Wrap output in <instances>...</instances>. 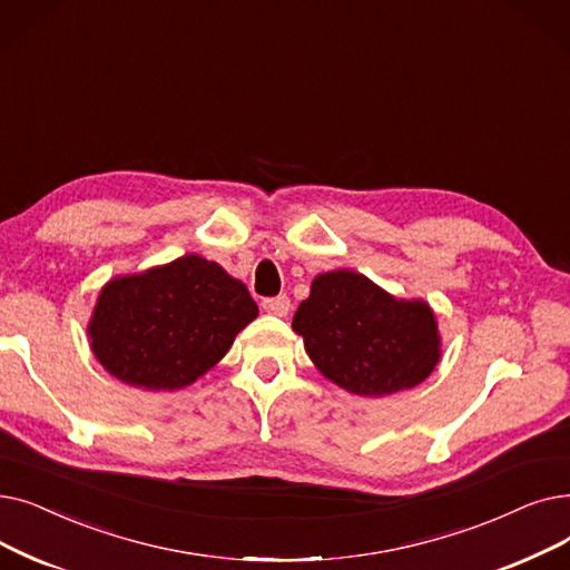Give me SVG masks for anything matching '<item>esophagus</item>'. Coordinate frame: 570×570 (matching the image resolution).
I'll use <instances>...</instances> for the list:
<instances>
[{
    "label": "esophagus",
    "mask_w": 570,
    "mask_h": 570,
    "mask_svg": "<svg viewBox=\"0 0 570 570\" xmlns=\"http://www.w3.org/2000/svg\"><path fill=\"white\" fill-rule=\"evenodd\" d=\"M263 312L272 316H286L291 312V301L286 295H277V298H265L263 301Z\"/></svg>",
    "instance_id": "1"
}]
</instances>
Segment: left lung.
Returning a JSON list of instances; mask_svg holds the SVG:
<instances>
[{
	"label": "left lung",
	"mask_w": 570,
	"mask_h": 570,
	"mask_svg": "<svg viewBox=\"0 0 570 570\" xmlns=\"http://www.w3.org/2000/svg\"><path fill=\"white\" fill-rule=\"evenodd\" d=\"M293 331L318 373L356 395H389L422 384L440 361L429 303L399 301L354 269L314 277Z\"/></svg>",
	"instance_id": "1"
}]
</instances>
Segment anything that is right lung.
<instances>
[{
	"label": "right lung",
	"mask_w": 570,
	"mask_h": 570,
	"mask_svg": "<svg viewBox=\"0 0 570 570\" xmlns=\"http://www.w3.org/2000/svg\"><path fill=\"white\" fill-rule=\"evenodd\" d=\"M258 316L246 286L197 254L114 277L88 324L95 358L109 375L146 391H175L228 354Z\"/></svg>",
	"instance_id": "obj_1"
}]
</instances>
